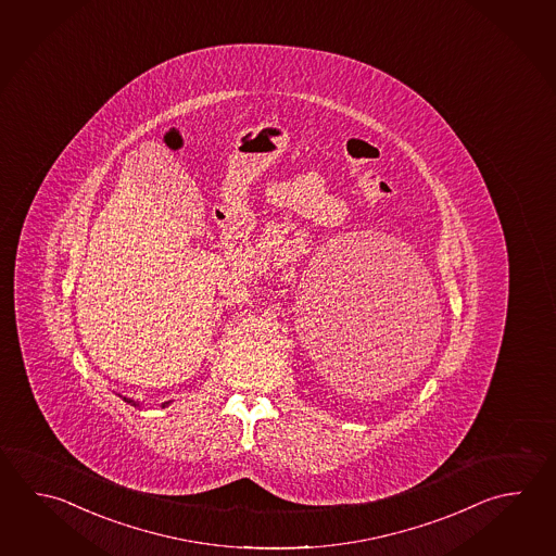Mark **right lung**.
<instances>
[{"instance_id": "right-lung-1", "label": "right lung", "mask_w": 556, "mask_h": 556, "mask_svg": "<svg viewBox=\"0 0 556 556\" xmlns=\"http://www.w3.org/2000/svg\"><path fill=\"white\" fill-rule=\"evenodd\" d=\"M126 400V397H125ZM126 402H130V404H132V400H126ZM135 406H137V404H135ZM164 406H166V404H162V408H164Z\"/></svg>"}]
</instances>
